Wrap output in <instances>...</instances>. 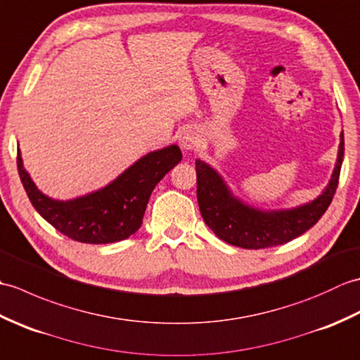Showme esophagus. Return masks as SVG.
<instances>
[{
  "label": "esophagus",
  "instance_id": "esophagus-1",
  "mask_svg": "<svg viewBox=\"0 0 360 360\" xmlns=\"http://www.w3.org/2000/svg\"><path fill=\"white\" fill-rule=\"evenodd\" d=\"M179 143L182 148L190 151L200 145V136H198L193 129H186V131L182 133L179 137Z\"/></svg>",
  "mask_w": 360,
  "mask_h": 360
}]
</instances>
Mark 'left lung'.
I'll return each instance as SVG.
<instances>
[{
	"label": "left lung",
	"mask_w": 360,
	"mask_h": 360,
	"mask_svg": "<svg viewBox=\"0 0 360 360\" xmlns=\"http://www.w3.org/2000/svg\"><path fill=\"white\" fill-rule=\"evenodd\" d=\"M343 150L345 143H343L342 131L338 162L323 193L300 207L278 212L258 210L236 200L223 178L210 165L198 159L195 162L196 196L204 223L219 240L243 249L280 246L297 238L309 231L331 204L339 184Z\"/></svg>",
	"instance_id": "left-lung-1"
}]
</instances>
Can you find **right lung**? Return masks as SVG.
<instances>
[{"instance_id":"obj_1","label":"right lung","mask_w":360,"mask_h":360,"mask_svg":"<svg viewBox=\"0 0 360 360\" xmlns=\"http://www.w3.org/2000/svg\"><path fill=\"white\" fill-rule=\"evenodd\" d=\"M181 159L178 145L148 153L111 184L70 201L52 200L35 187L20 150L17 167L30 202L51 226L79 243L108 244L139 231L153 188Z\"/></svg>"}]
</instances>
